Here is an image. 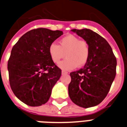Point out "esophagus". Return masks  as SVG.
I'll return each mask as SVG.
<instances>
[{"instance_id":"obj_1","label":"esophagus","mask_w":127,"mask_h":127,"mask_svg":"<svg viewBox=\"0 0 127 127\" xmlns=\"http://www.w3.org/2000/svg\"><path fill=\"white\" fill-rule=\"evenodd\" d=\"M68 74L67 72H65V71H64V70L62 71V74H63V75H65V74Z\"/></svg>"}]
</instances>
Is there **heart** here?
Masks as SVG:
<instances>
[{
  "mask_svg": "<svg viewBox=\"0 0 127 127\" xmlns=\"http://www.w3.org/2000/svg\"><path fill=\"white\" fill-rule=\"evenodd\" d=\"M48 52L52 61L59 63V66L64 70H71L77 67L83 66L88 61L90 55V47L85 40H80L78 36L68 34L61 39L59 45L51 44Z\"/></svg>",
  "mask_w": 127,
  "mask_h": 127,
  "instance_id": "b5f03b06",
  "label": "heart"
}]
</instances>
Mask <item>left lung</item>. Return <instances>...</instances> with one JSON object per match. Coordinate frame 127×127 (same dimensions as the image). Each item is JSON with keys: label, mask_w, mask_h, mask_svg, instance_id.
Instances as JSON below:
<instances>
[{"label": "left lung", "mask_w": 127, "mask_h": 127, "mask_svg": "<svg viewBox=\"0 0 127 127\" xmlns=\"http://www.w3.org/2000/svg\"><path fill=\"white\" fill-rule=\"evenodd\" d=\"M90 47V55L83 68L70 74L68 95L82 108L99 104L110 89L116 75L117 60L110 44L100 35L88 29H72Z\"/></svg>", "instance_id": "8db88e82"}]
</instances>
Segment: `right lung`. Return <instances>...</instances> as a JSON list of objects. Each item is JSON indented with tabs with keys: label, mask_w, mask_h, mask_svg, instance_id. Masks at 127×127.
<instances>
[{
	"label": "right lung",
	"mask_w": 127,
	"mask_h": 127,
	"mask_svg": "<svg viewBox=\"0 0 127 127\" xmlns=\"http://www.w3.org/2000/svg\"><path fill=\"white\" fill-rule=\"evenodd\" d=\"M61 31L32 29L13 46L8 62L9 81L17 98L30 106H39L49 100L61 70L52 61L49 46L61 36Z\"/></svg>",
	"instance_id": "add662e5"
}]
</instances>
